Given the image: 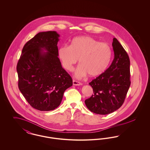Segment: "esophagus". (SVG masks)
<instances>
[{"mask_svg": "<svg viewBox=\"0 0 150 150\" xmlns=\"http://www.w3.org/2000/svg\"><path fill=\"white\" fill-rule=\"evenodd\" d=\"M72 84H73V86H79L81 85V83L78 82V81L75 80H73V81H72Z\"/></svg>", "mask_w": 150, "mask_h": 150, "instance_id": "esophagus-1", "label": "esophagus"}]
</instances>
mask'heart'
I'll return each instance as SVG.
<instances>
[{
    "mask_svg": "<svg viewBox=\"0 0 150 150\" xmlns=\"http://www.w3.org/2000/svg\"><path fill=\"white\" fill-rule=\"evenodd\" d=\"M58 58L65 70L72 71L79 59L80 65L75 72L76 78L98 77L104 73L110 64L111 50L106 43H100L92 37L74 38L70 45L61 47Z\"/></svg>",
    "mask_w": 150,
    "mask_h": 150,
    "instance_id": "b5f03b06",
    "label": "heart"
}]
</instances>
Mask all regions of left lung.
Listing matches in <instances>:
<instances>
[{
    "instance_id": "obj_1",
    "label": "left lung",
    "mask_w": 150,
    "mask_h": 150,
    "mask_svg": "<svg viewBox=\"0 0 150 150\" xmlns=\"http://www.w3.org/2000/svg\"><path fill=\"white\" fill-rule=\"evenodd\" d=\"M112 45L114 58L111 64L103 74L89 83L93 94L85 103L91 112L97 114H109L119 109L130 86L128 55L115 38Z\"/></svg>"
}]
</instances>
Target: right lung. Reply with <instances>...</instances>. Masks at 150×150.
Listing matches in <instances>:
<instances>
[{"instance_id": "1", "label": "right lung", "mask_w": 150, "mask_h": 150, "mask_svg": "<svg viewBox=\"0 0 150 150\" xmlns=\"http://www.w3.org/2000/svg\"><path fill=\"white\" fill-rule=\"evenodd\" d=\"M59 37L54 31L39 33L25 44L17 65L20 92L40 111L58 107L64 91L72 86L58 57Z\"/></svg>"}]
</instances>
